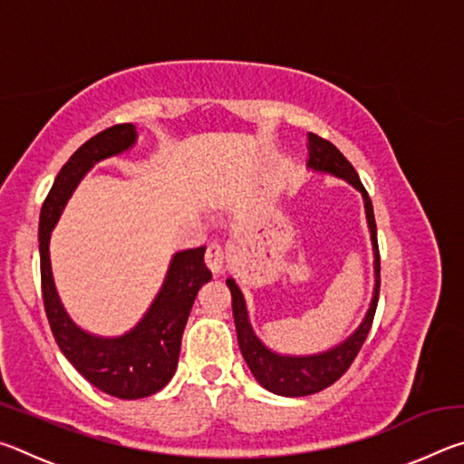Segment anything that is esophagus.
<instances>
[{"label":"esophagus","instance_id":"1","mask_svg":"<svg viewBox=\"0 0 464 464\" xmlns=\"http://www.w3.org/2000/svg\"><path fill=\"white\" fill-rule=\"evenodd\" d=\"M225 260H227V256H225L223 246H218V243H210V246L207 247V254H204V262H207L210 272L221 274L225 268Z\"/></svg>","mask_w":464,"mask_h":464}]
</instances>
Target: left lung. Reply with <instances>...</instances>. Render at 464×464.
<instances>
[{
    "mask_svg": "<svg viewBox=\"0 0 464 464\" xmlns=\"http://www.w3.org/2000/svg\"><path fill=\"white\" fill-rule=\"evenodd\" d=\"M307 166L315 171H325L335 178H342L345 182L352 184L356 190L362 192L364 198V210L368 229H371L372 239V254H374V293L371 301V309H368L366 317L360 327L352 334L348 340L337 343L335 348L321 352V354L313 356H285L272 352L268 345H264L260 337L251 329L246 298H243L239 286L235 285L233 278H227V286L231 290V304H233V319L235 329H237V342L239 350L246 360L251 374L256 381L262 384L264 389L270 392H276L282 397H304L313 395L327 389L334 384L340 376L348 371L350 364L354 362L360 348L366 340L368 332L372 327V319L376 313V303H379V288H381V254H379V241H376V223H374V210L372 200L368 192L364 190L362 182L356 174L352 163L345 160L340 149L327 139H321L315 132H309V161Z\"/></svg>",
    "mask_w": 464,
    "mask_h": 464,
    "instance_id": "left-lung-1",
    "label": "left lung"
}]
</instances>
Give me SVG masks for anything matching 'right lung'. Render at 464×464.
Instances as JSON below:
<instances>
[{
  "label": "right lung",
  "mask_w": 464,
  "mask_h": 464,
  "mask_svg": "<svg viewBox=\"0 0 464 464\" xmlns=\"http://www.w3.org/2000/svg\"><path fill=\"white\" fill-rule=\"evenodd\" d=\"M137 140L135 124H116L98 132L77 149L54 178L41 208L38 241H41L43 301L51 332L65 358L93 387L119 399H140L161 391L176 372L179 345L188 315L204 282L213 274L204 264V249H184L171 257L168 276L145 317L119 337H100L77 327L59 301L53 282L49 241L61 210L82 178L106 157L127 151Z\"/></svg>",
  "instance_id": "obj_1"
}]
</instances>
